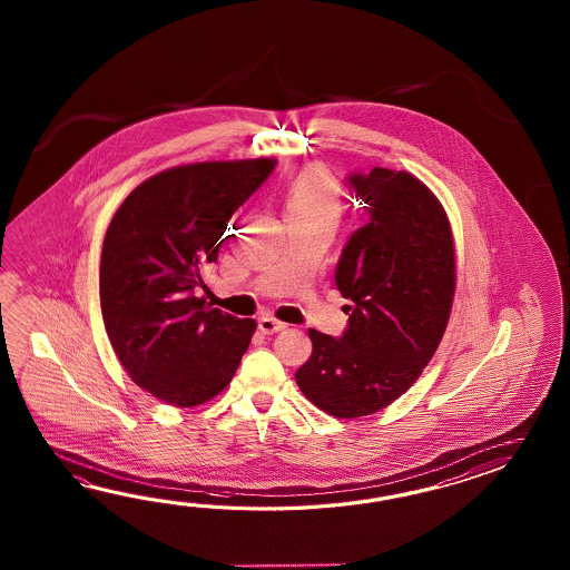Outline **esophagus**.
I'll use <instances>...</instances> for the list:
<instances>
[{"mask_svg": "<svg viewBox=\"0 0 570 570\" xmlns=\"http://www.w3.org/2000/svg\"><path fill=\"white\" fill-rule=\"evenodd\" d=\"M258 327H261V332H263V334H277L281 330H285L287 324H283L279 320H275L273 315H263V317L258 320Z\"/></svg>", "mask_w": 570, "mask_h": 570, "instance_id": "1", "label": "esophagus"}]
</instances>
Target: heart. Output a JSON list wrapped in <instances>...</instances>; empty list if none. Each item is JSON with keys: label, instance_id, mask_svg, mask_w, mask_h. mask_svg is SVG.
Masks as SVG:
<instances>
[{"label": "heart", "instance_id": "obj_1", "mask_svg": "<svg viewBox=\"0 0 570 570\" xmlns=\"http://www.w3.org/2000/svg\"><path fill=\"white\" fill-rule=\"evenodd\" d=\"M342 212V189L326 170L314 167L303 170L293 181L285 199L287 218L338 219Z\"/></svg>", "mask_w": 570, "mask_h": 570}]
</instances>
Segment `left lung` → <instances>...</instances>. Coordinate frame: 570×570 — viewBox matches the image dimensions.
Masks as SVG:
<instances>
[{"mask_svg": "<svg viewBox=\"0 0 570 570\" xmlns=\"http://www.w3.org/2000/svg\"><path fill=\"white\" fill-rule=\"evenodd\" d=\"M364 222L336 265L348 326L338 338L309 330L314 352L295 373L307 400L336 417L371 415L422 375L449 324L454 246L444 209L405 170L346 177Z\"/></svg>", "mask_w": 570, "mask_h": 570, "instance_id": "1", "label": "left lung"}]
</instances>
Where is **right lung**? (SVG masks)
<instances>
[{
    "mask_svg": "<svg viewBox=\"0 0 570 570\" xmlns=\"http://www.w3.org/2000/svg\"><path fill=\"white\" fill-rule=\"evenodd\" d=\"M273 169L275 160L253 158L158 173L109 224L99 267L106 332L134 383L160 401L212 400L250 344L255 320L206 305L199 291L234 212Z\"/></svg>",
    "mask_w": 570,
    "mask_h": 570,
    "instance_id": "obj_1",
    "label": "right lung"
}]
</instances>
